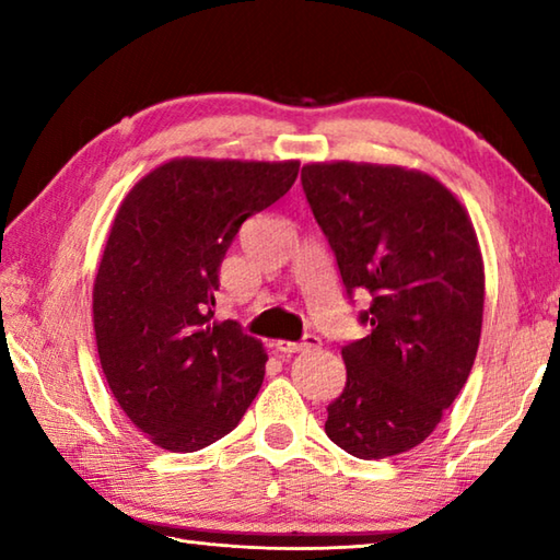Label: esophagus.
I'll return each mask as SVG.
<instances>
[{"mask_svg": "<svg viewBox=\"0 0 560 560\" xmlns=\"http://www.w3.org/2000/svg\"><path fill=\"white\" fill-rule=\"evenodd\" d=\"M277 350L283 355H291V353H301V350H311V348H318L320 346V338L318 336H303V340H277Z\"/></svg>", "mask_w": 560, "mask_h": 560, "instance_id": "1", "label": "esophagus"}]
</instances>
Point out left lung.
<instances>
[{"mask_svg": "<svg viewBox=\"0 0 560 560\" xmlns=\"http://www.w3.org/2000/svg\"><path fill=\"white\" fill-rule=\"evenodd\" d=\"M301 185L348 296H371L360 311L371 334L340 350L348 377L326 434L358 459L402 454L434 432L477 358V232L457 197L420 170L311 163Z\"/></svg>", "mask_w": 560, "mask_h": 560, "instance_id": "8db88e82", "label": "left lung"}]
</instances>
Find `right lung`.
Instances as JSON below:
<instances>
[{"instance_id": "add662e5", "label": "right lung", "mask_w": 560, "mask_h": 560, "mask_svg": "<svg viewBox=\"0 0 560 560\" xmlns=\"http://www.w3.org/2000/svg\"><path fill=\"white\" fill-rule=\"evenodd\" d=\"M299 160L175 158L130 189L93 281L103 375L120 410L170 452L230 434L257 397L267 353L212 320L236 232L291 189Z\"/></svg>"}]
</instances>
